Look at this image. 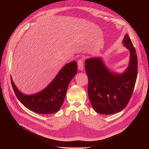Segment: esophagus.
Returning a JSON list of instances; mask_svg holds the SVG:
<instances>
[{"label":"esophagus","mask_w":149,"mask_h":149,"mask_svg":"<svg viewBox=\"0 0 149 149\" xmlns=\"http://www.w3.org/2000/svg\"><path fill=\"white\" fill-rule=\"evenodd\" d=\"M77 65L78 68L80 70H83L84 69V58H80L77 61Z\"/></svg>","instance_id":"34e87169"}]
</instances>
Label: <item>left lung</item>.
I'll list each match as a JSON object with an SVG mask.
<instances>
[{
	"mask_svg": "<svg viewBox=\"0 0 149 149\" xmlns=\"http://www.w3.org/2000/svg\"><path fill=\"white\" fill-rule=\"evenodd\" d=\"M123 43L130 50V57L129 65L122 74L110 71L102 58H91L85 61L89 98L93 109L99 113L119 112L127 106L134 91L138 74L136 50L128 34Z\"/></svg>",
	"mask_w": 149,
	"mask_h": 149,
	"instance_id": "1",
	"label": "left lung"
}]
</instances>
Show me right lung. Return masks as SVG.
Wrapping results in <instances>:
<instances>
[{
  "label": "right lung",
  "mask_w": 149,
  "mask_h": 149,
  "mask_svg": "<svg viewBox=\"0 0 149 149\" xmlns=\"http://www.w3.org/2000/svg\"><path fill=\"white\" fill-rule=\"evenodd\" d=\"M77 71L76 61L66 64L49 85L41 92L31 95L21 92L11 77V84L16 96L27 109L41 114L54 113L62 106L69 84Z\"/></svg>",
  "instance_id": "1"
}]
</instances>
